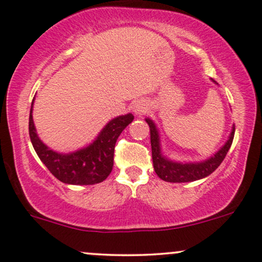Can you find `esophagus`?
Here are the masks:
<instances>
[{
	"instance_id": "34e87169",
	"label": "esophagus",
	"mask_w": 262,
	"mask_h": 262,
	"mask_svg": "<svg viewBox=\"0 0 262 262\" xmlns=\"http://www.w3.org/2000/svg\"><path fill=\"white\" fill-rule=\"evenodd\" d=\"M148 108V103L145 101H137L136 103L134 104V112L136 114H142L144 113L145 111H147Z\"/></svg>"
}]
</instances>
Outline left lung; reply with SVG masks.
Returning <instances> with one entry per match:
<instances>
[{"instance_id": "1", "label": "left lung", "mask_w": 262, "mask_h": 262, "mask_svg": "<svg viewBox=\"0 0 262 262\" xmlns=\"http://www.w3.org/2000/svg\"><path fill=\"white\" fill-rule=\"evenodd\" d=\"M214 81V80H213ZM215 83V81H214ZM149 127H150V143H151V156H152V165L159 178L162 181L169 183H188L199 181V179L205 178L213 173L219 167L229 151V149L232 144L233 136H235V126L232 127L231 135L225 145L216 151L212 158L207 159L201 162H176L168 160L161 154L160 148V137H159V131L156 128L152 120L147 118L145 119Z\"/></svg>"}]
</instances>
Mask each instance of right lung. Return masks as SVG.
Segmentation results:
<instances>
[{
	"label": "right lung",
	"mask_w": 262,
	"mask_h": 262,
	"mask_svg": "<svg viewBox=\"0 0 262 262\" xmlns=\"http://www.w3.org/2000/svg\"><path fill=\"white\" fill-rule=\"evenodd\" d=\"M33 101L29 118V132L31 143L50 173L60 182L72 185H93L103 182L113 169L114 148L117 139L124 128L134 120V115L114 118L102 128L97 138L86 148L61 154L47 147L36 134L32 119Z\"/></svg>",
	"instance_id": "right-lung-1"
}]
</instances>
